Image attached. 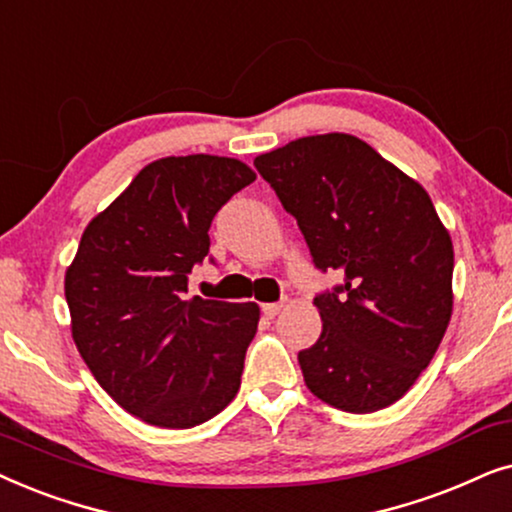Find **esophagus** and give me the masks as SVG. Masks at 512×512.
I'll use <instances>...</instances> for the list:
<instances>
[{"label": "esophagus", "mask_w": 512, "mask_h": 512, "mask_svg": "<svg viewBox=\"0 0 512 512\" xmlns=\"http://www.w3.org/2000/svg\"><path fill=\"white\" fill-rule=\"evenodd\" d=\"M281 311H283V302H278V304H262V313L267 318H276Z\"/></svg>", "instance_id": "1"}]
</instances>
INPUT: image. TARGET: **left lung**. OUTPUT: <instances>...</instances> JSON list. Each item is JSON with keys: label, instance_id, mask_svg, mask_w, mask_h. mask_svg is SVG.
I'll list each match as a JSON object with an SVG mask.
<instances>
[{"label": "left lung", "instance_id": "8db88e82", "mask_svg": "<svg viewBox=\"0 0 512 512\" xmlns=\"http://www.w3.org/2000/svg\"><path fill=\"white\" fill-rule=\"evenodd\" d=\"M255 166L316 267L344 274L313 299L323 332L297 356L306 388L351 414L384 410L414 386L452 318V236L431 196L349 133L292 140Z\"/></svg>", "mask_w": 512, "mask_h": 512}]
</instances>
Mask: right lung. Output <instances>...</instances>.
<instances>
[{
  "instance_id": "obj_1",
  "label": "right lung",
  "mask_w": 512,
  "mask_h": 512,
  "mask_svg": "<svg viewBox=\"0 0 512 512\" xmlns=\"http://www.w3.org/2000/svg\"><path fill=\"white\" fill-rule=\"evenodd\" d=\"M255 177L248 163L215 154L147 163L86 224L65 271L81 358L149 426H199L236 398L260 306L185 292L215 213Z\"/></svg>"
}]
</instances>
